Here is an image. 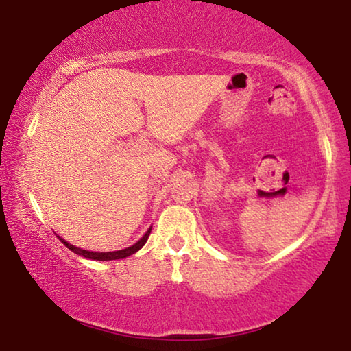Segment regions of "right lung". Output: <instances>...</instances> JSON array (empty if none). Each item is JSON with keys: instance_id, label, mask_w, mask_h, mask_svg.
Segmentation results:
<instances>
[{"instance_id": "right-lung-1", "label": "right lung", "mask_w": 351, "mask_h": 351, "mask_svg": "<svg viewBox=\"0 0 351 351\" xmlns=\"http://www.w3.org/2000/svg\"><path fill=\"white\" fill-rule=\"evenodd\" d=\"M151 230H152V226L146 230V234L141 237L136 244H132V245H130V247L122 249V250H116V252H88V250H83V249H80V247H75V245H72L68 241H64L63 238H60V237H58V238H60V241L66 245V247H68L69 250H72L73 253H77V255H81V256L88 258V259H96V261H111V259L126 258V256L132 255V253H136L137 250H140L145 245L149 234H151Z\"/></svg>"}]
</instances>
